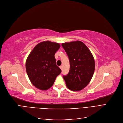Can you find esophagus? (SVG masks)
Listing matches in <instances>:
<instances>
[{
  "mask_svg": "<svg viewBox=\"0 0 123 123\" xmlns=\"http://www.w3.org/2000/svg\"><path fill=\"white\" fill-rule=\"evenodd\" d=\"M60 69L62 70V66H60Z\"/></svg>",
  "mask_w": 123,
  "mask_h": 123,
  "instance_id": "1",
  "label": "esophagus"
}]
</instances>
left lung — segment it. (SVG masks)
<instances>
[{"label": "left lung", "mask_w": 123, "mask_h": 123, "mask_svg": "<svg viewBox=\"0 0 123 123\" xmlns=\"http://www.w3.org/2000/svg\"><path fill=\"white\" fill-rule=\"evenodd\" d=\"M70 62V70L63 75L67 87L74 91L85 88L91 80L95 70V61L91 52L80 41L62 43Z\"/></svg>", "instance_id": "obj_1"}]
</instances>
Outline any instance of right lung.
Returning a JSON list of instances; mask_svg holds the SVG:
<instances>
[{
    "label": "right lung",
    "mask_w": 123,
    "mask_h": 123,
    "mask_svg": "<svg viewBox=\"0 0 123 123\" xmlns=\"http://www.w3.org/2000/svg\"><path fill=\"white\" fill-rule=\"evenodd\" d=\"M60 47L59 43L45 41L32 50L26 62V69L33 85L41 90H47L53 85L61 70L57 66L55 54Z\"/></svg>",
    "instance_id": "obj_1"
}]
</instances>
